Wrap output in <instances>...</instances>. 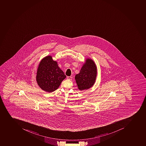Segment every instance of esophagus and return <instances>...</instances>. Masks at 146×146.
Instances as JSON below:
<instances>
[{
  "instance_id": "1",
  "label": "esophagus",
  "mask_w": 146,
  "mask_h": 146,
  "mask_svg": "<svg viewBox=\"0 0 146 146\" xmlns=\"http://www.w3.org/2000/svg\"><path fill=\"white\" fill-rule=\"evenodd\" d=\"M67 79H68L70 80H72V77H71V76H68Z\"/></svg>"
}]
</instances>
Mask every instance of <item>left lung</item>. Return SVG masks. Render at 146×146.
Segmentation results:
<instances>
[{
    "label": "left lung",
    "mask_w": 146,
    "mask_h": 146,
    "mask_svg": "<svg viewBox=\"0 0 146 146\" xmlns=\"http://www.w3.org/2000/svg\"><path fill=\"white\" fill-rule=\"evenodd\" d=\"M96 76L97 67L95 63L91 59L87 58L79 73L75 76L78 89L82 91L91 88L95 83Z\"/></svg>",
    "instance_id": "obj_1"
}]
</instances>
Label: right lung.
<instances>
[{
    "label": "right lung",
    "instance_id": "add662e5",
    "mask_svg": "<svg viewBox=\"0 0 146 146\" xmlns=\"http://www.w3.org/2000/svg\"><path fill=\"white\" fill-rule=\"evenodd\" d=\"M65 78L64 72L52 56H47L41 60L38 68L36 81L43 90L49 93L54 91Z\"/></svg>",
    "mask_w": 146,
    "mask_h": 146
}]
</instances>
